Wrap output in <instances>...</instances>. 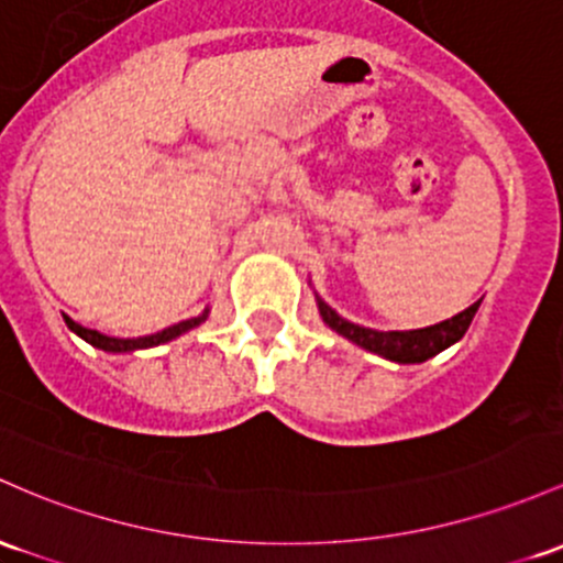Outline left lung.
<instances>
[{"label": "left lung", "mask_w": 563, "mask_h": 563, "mask_svg": "<svg viewBox=\"0 0 563 563\" xmlns=\"http://www.w3.org/2000/svg\"><path fill=\"white\" fill-rule=\"evenodd\" d=\"M481 301L462 310L454 318L443 320V323L428 325V329H417V331H374V329H363V325L350 323L344 320L342 314H336L325 305L323 299L318 296V310L323 323L333 329L336 333H342L344 339L355 342L357 347L376 352V355L387 357V361L395 363H422L428 357L438 355L441 350H446L449 344L460 342L465 336V331L471 329L473 314L478 312Z\"/></svg>", "instance_id": "1"}]
</instances>
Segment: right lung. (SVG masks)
<instances>
[{"label":"right lung","instance_id":"add662e5","mask_svg":"<svg viewBox=\"0 0 563 563\" xmlns=\"http://www.w3.org/2000/svg\"><path fill=\"white\" fill-rule=\"evenodd\" d=\"M208 318V310L202 314H197V318H189V320H181V323L176 325H168V329L157 331V333H150V336H139V339H117V336H107V333H98L92 329H85V325L74 323L71 318H66V325L77 333V336H82L85 342L92 344V347L98 350H107V352H133V350H146V347H157V344H165L170 342V339L181 336V333H187L189 329H195V325H200L202 320Z\"/></svg>","mask_w":563,"mask_h":563}]
</instances>
